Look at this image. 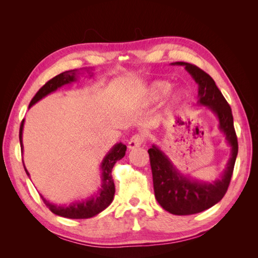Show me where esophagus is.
I'll return each mask as SVG.
<instances>
[{
	"mask_svg": "<svg viewBox=\"0 0 258 258\" xmlns=\"http://www.w3.org/2000/svg\"><path fill=\"white\" fill-rule=\"evenodd\" d=\"M144 142V138L142 135H135L129 140L128 148L129 150H135L137 147H140Z\"/></svg>",
	"mask_w": 258,
	"mask_h": 258,
	"instance_id": "esophagus-1",
	"label": "esophagus"
}]
</instances>
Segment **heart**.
Listing matches in <instances>:
<instances>
[{
  "label": "heart",
  "instance_id": "1",
  "mask_svg": "<svg viewBox=\"0 0 258 258\" xmlns=\"http://www.w3.org/2000/svg\"><path fill=\"white\" fill-rule=\"evenodd\" d=\"M172 89V84L167 81H155L147 86L144 95L145 104H154L158 102L163 97H166ZM184 92L181 89H176L170 93L167 104V111L172 112L176 106L182 103L184 100Z\"/></svg>",
  "mask_w": 258,
  "mask_h": 258
}]
</instances>
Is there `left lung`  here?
I'll return each mask as SVG.
<instances>
[{"label":"left lung","instance_id":"left-lung-1","mask_svg":"<svg viewBox=\"0 0 258 258\" xmlns=\"http://www.w3.org/2000/svg\"><path fill=\"white\" fill-rule=\"evenodd\" d=\"M171 64L184 67L197 83L198 104L213 113L218 121V130L230 147V157L226 168L221 176L212 182L200 181L182 173L157 144H153L148 150L156 200L171 214L190 215L215 206L227 191L238 155V140L231 108L212 77L187 62H173Z\"/></svg>","mask_w":258,"mask_h":258}]
</instances>
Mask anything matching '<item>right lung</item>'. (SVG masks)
Segmentation results:
<instances>
[{
    "label": "right lung",
    "instance_id": "obj_1",
    "mask_svg": "<svg viewBox=\"0 0 258 258\" xmlns=\"http://www.w3.org/2000/svg\"><path fill=\"white\" fill-rule=\"evenodd\" d=\"M93 69H81V70H71V71H66L53 79L46 83L43 87L37 91L32 101L30 102L29 108L32 107L38 101L43 98L47 97L51 92H54L57 89L61 88L62 86L72 84L74 82L79 81V76L84 74V72H87L89 79L93 76L92 73ZM23 124H25V119L22 120L20 124V131H19V140H20V146H21V153H23V143H22V131H23ZM127 146L122 144L121 142L116 143L108 153L104 156V158L100 165L101 170V187L93 195H91L88 198H84L82 200H75L71 202L70 205H56L51 204L49 200L44 198L42 195L41 197L44 201V204L49 208L52 213L56 215L67 217V218H74V220H81V218H89L92 216H96L100 212H102L108 206L112 204L114 199L115 194V185L112 177V170L117 160H120L123 158L124 154H126ZM23 167H25L26 173L30 177L29 171L27 170L25 162H23Z\"/></svg>",
    "mask_w": 258,
    "mask_h": 258
}]
</instances>
